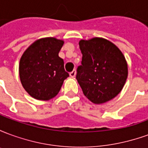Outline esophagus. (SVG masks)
<instances>
[{
  "instance_id": "esophagus-1",
  "label": "esophagus",
  "mask_w": 148,
  "mask_h": 148,
  "mask_svg": "<svg viewBox=\"0 0 148 148\" xmlns=\"http://www.w3.org/2000/svg\"><path fill=\"white\" fill-rule=\"evenodd\" d=\"M75 75H76V71L75 70H74V71H72V72H71L70 73V76L72 77H75Z\"/></svg>"
}]
</instances>
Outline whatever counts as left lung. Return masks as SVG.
<instances>
[{
  "instance_id": "8db88e82",
  "label": "left lung",
  "mask_w": 148,
  "mask_h": 148,
  "mask_svg": "<svg viewBox=\"0 0 148 148\" xmlns=\"http://www.w3.org/2000/svg\"><path fill=\"white\" fill-rule=\"evenodd\" d=\"M82 64L77 82L84 95L94 104L109 101L121 92L127 77V64L116 46L103 38L80 40Z\"/></svg>"
}]
</instances>
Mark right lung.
Returning a JSON list of instances; mask_svg holds the SVG:
<instances>
[{
	"mask_svg": "<svg viewBox=\"0 0 148 148\" xmlns=\"http://www.w3.org/2000/svg\"><path fill=\"white\" fill-rule=\"evenodd\" d=\"M64 42L53 37L38 39L24 51L19 74L22 86L35 99L48 101L59 92L69 77L58 56Z\"/></svg>",
	"mask_w": 148,
	"mask_h": 148,
	"instance_id": "obj_1",
	"label": "right lung"
}]
</instances>
